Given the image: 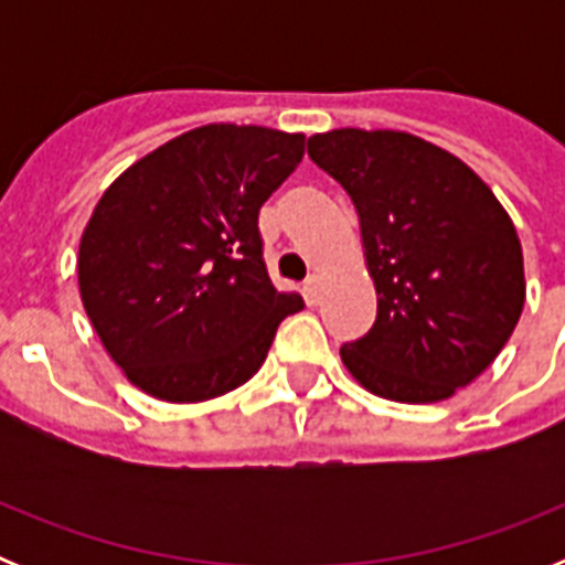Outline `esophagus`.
Instances as JSON below:
<instances>
[{
    "label": "esophagus",
    "instance_id": "obj_1",
    "mask_svg": "<svg viewBox=\"0 0 565 565\" xmlns=\"http://www.w3.org/2000/svg\"><path fill=\"white\" fill-rule=\"evenodd\" d=\"M302 294H306L308 306H317L319 302V277H308L306 286H302Z\"/></svg>",
    "mask_w": 565,
    "mask_h": 565
}]
</instances>
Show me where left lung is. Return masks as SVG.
I'll list each match as a JSON object with an SVG mask.
<instances>
[{"label":"left lung","instance_id":"obj_1","mask_svg":"<svg viewBox=\"0 0 565 565\" xmlns=\"http://www.w3.org/2000/svg\"><path fill=\"white\" fill-rule=\"evenodd\" d=\"M308 154L351 194L376 322L342 344L364 391L404 404L450 398L495 362L526 299L507 209L463 161L398 129H331Z\"/></svg>","mask_w":565,"mask_h":565}]
</instances>
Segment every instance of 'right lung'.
I'll return each instance as SVG.
<instances>
[{"mask_svg":"<svg viewBox=\"0 0 565 565\" xmlns=\"http://www.w3.org/2000/svg\"><path fill=\"white\" fill-rule=\"evenodd\" d=\"M302 154V132L206 124L143 154L102 194L78 246V291L135 387L206 402L266 362L302 297L271 286L257 217Z\"/></svg>","mask_w":565,"mask_h":565,"instance_id":"1","label":"right lung"}]
</instances>
